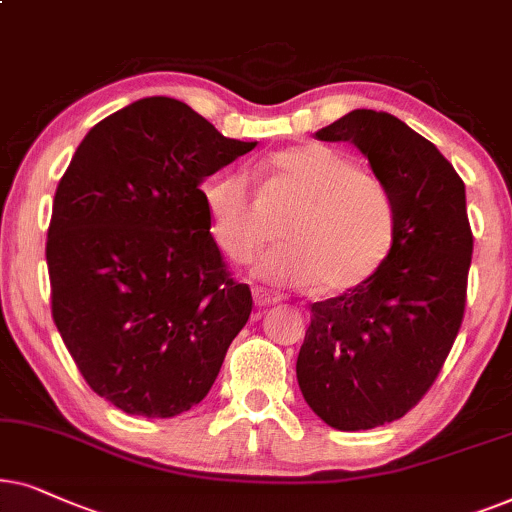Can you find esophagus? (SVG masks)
Wrapping results in <instances>:
<instances>
[{
    "label": "esophagus",
    "instance_id": "34e87169",
    "mask_svg": "<svg viewBox=\"0 0 512 512\" xmlns=\"http://www.w3.org/2000/svg\"><path fill=\"white\" fill-rule=\"evenodd\" d=\"M252 299H255V306H271L276 302H281V297L269 292L267 288H252Z\"/></svg>",
    "mask_w": 512,
    "mask_h": 512
}]
</instances>
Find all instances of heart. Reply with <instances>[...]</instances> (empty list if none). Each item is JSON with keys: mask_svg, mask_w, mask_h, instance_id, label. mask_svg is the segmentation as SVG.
Masks as SVG:
<instances>
[{"mask_svg": "<svg viewBox=\"0 0 512 512\" xmlns=\"http://www.w3.org/2000/svg\"><path fill=\"white\" fill-rule=\"evenodd\" d=\"M267 168L271 199L297 210L281 227L285 243L264 252L255 276L281 288L316 283L323 295H342L384 267L395 238V210L379 177L320 142L283 149ZM203 203L210 234L229 260L248 262L267 243V215L248 175L217 177L203 192Z\"/></svg>", "mask_w": 512, "mask_h": 512, "instance_id": "1", "label": "heart"}]
</instances>
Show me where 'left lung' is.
<instances>
[{"instance_id": "left-lung-1", "label": "left lung", "mask_w": 512, "mask_h": 512, "mask_svg": "<svg viewBox=\"0 0 512 512\" xmlns=\"http://www.w3.org/2000/svg\"><path fill=\"white\" fill-rule=\"evenodd\" d=\"M316 138L356 145L395 210L384 267L311 304L297 356L306 405L337 431H367L424 398L459 335L473 255L466 187L433 142L388 112L353 109Z\"/></svg>"}]
</instances>
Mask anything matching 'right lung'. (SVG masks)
<instances>
[{
  "mask_svg": "<svg viewBox=\"0 0 512 512\" xmlns=\"http://www.w3.org/2000/svg\"><path fill=\"white\" fill-rule=\"evenodd\" d=\"M255 145L154 95L74 152L46 241L51 311L86 384L121 412L192 410L248 323L250 288L224 267L201 182Z\"/></svg>",
  "mask_w": 512,
  "mask_h": 512,
  "instance_id": "obj_1",
  "label": "right lung"
}]
</instances>
